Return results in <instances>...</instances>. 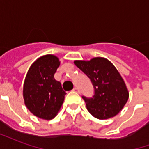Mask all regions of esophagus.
<instances>
[{
    "label": "esophagus",
    "instance_id": "esophagus-1",
    "mask_svg": "<svg viewBox=\"0 0 149 149\" xmlns=\"http://www.w3.org/2000/svg\"><path fill=\"white\" fill-rule=\"evenodd\" d=\"M73 91L76 92V93H80V89H79L77 87H75L74 88H73Z\"/></svg>",
    "mask_w": 149,
    "mask_h": 149
}]
</instances>
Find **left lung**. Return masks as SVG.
Instances as JSON below:
<instances>
[{"instance_id":"8db88e82","label":"left lung","mask_w":149,"mask_h":149,"mask_svg":"<svg viewBox=\"0 0 149 149\" xmlns=\"http://www.w3.org/2000/svg\"><path fill=\"white\" fill-rule=\"evenodd\" d=\"M74 63L90 79L94 88L93 97H82L88 111L100 120L117 115L128 101V92L115 66L102 57Z\"/></svg>"}]
</instances>
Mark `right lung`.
<instances>
[{
    "label": "right lung",
    "instance_id": "obj_1",
    "mask_svg": "<svg viewBox=\"0 0 149 149\" xmlns=\"http://www.w3.org/2000/svg\"><path fill=\"white\" fill-rule=\"evenodd\" d=\"M59 65L56 56L45 55L31 65L26 75L23 88L24 104L39 118H54L65 100L66 93L54 78Z\"/></svg>",
    "mask_w": 149,
    "mask_h": 149
}]
</instances>
